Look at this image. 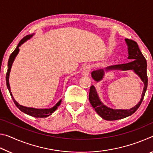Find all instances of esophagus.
Returning <instances> with one entry per match:
<instances>
[{"instance_id":"obj_1","label":"esophagus","mask_w":153,"mask_h":153,"mask_svg":"<svg viewBox=\"0 0 153 153\" xmlns=\"http://www.w3.org/2000/svg\"><path fill=\"white\" fill-rule=\"evenodd\" d=\"M90 70H91V66L90 65H86L84 68V70L82 71V75L83 76H88Z\"/></svg>"}]
</instances>
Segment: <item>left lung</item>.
Wrapping results in <instances>:
<instances>
[{
  "mask_svg": "<svg viewBox=\"0 0 153 153\" xmlns=\"http://www.w3.org/2000/svg\"><path fill=\"white\" fill-rule=\"evenodd\" d=\"M126 43L128 46V57L130 61L128 63L116 65L106 67L105 69H100L98 70L93 71L91 73V76L96 82H100L105 76V72H108L113 70L120 71H133L144 83V88L142 91V97L140 101L134 107L129 109H113L108 107L102 103L100 100L97 91V89L94 86L90 87L89 93V100L92 107L94 108L96 112L105 120L113 121L121 120L128 116L132 115L138 109L144 97L145 92L147 89L148 85V77H147L146 69L147 63L144 56L142 55L140 50L135 41L126 38Z\"/></svg>",
  "mask_w": 153,
  "mask_h": 153,
  "instance_id": "left-lung-1",
  "label": "left lung"
}]
</instances>
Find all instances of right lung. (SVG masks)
Masks as SVG:
<instances>
[{
	"mask_svg": "<svg viewBox=\"0 0 153 153\" xmlns=\"http://www.w3.org/2000/svg\"><path fill=\"white\" fill-rule=\"evenodd\" d=\"M33 35L34 34L33 33V34L26 36L25 37L23 38V39L19 42V44H18V45L16 47V48L15 49V51L13 52V53L11 54V55H10L9 59V61H8V69H7V72L6 74V83H7V88H8V90H9L10 94H11V97L12 98L13 100L15 105H16V107L19 108L21 111H22L23 113L27 114V115L32 116V117H37V118H43V117H48L49 115H52V113H53L54 112H55L59 106H60L61 101H62V99L59 100V101L56 103V105L55 106H53V107L49 108H33V107H24V106L20 105L19 103H18L16 100H15V99L13 97V96L12 93H11V88H10V84H9V74H10V72H11L13 63L15 57H16L17 55H18V53H19V48L21 46H22V45H23L24 42H26L27 40H29L30 38H32Z\"/></svg>",
	"mask_w": 153,
	"mask_h": 153,
	"instance_id": "obj_1",
	"label": "right lung"
}]
</instances>
